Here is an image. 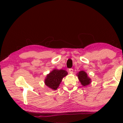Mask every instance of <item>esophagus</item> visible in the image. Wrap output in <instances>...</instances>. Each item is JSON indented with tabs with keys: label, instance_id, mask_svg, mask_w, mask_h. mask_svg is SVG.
Returning a JSON list of instances; mask_svg holds the SVG:
<instances>
[{
	"label": "esophagus",
	"instance_id": "esophagus-1",
	"mask_svg": "<svg viewBox=\"0 0 123 123\" xmlns=\"http://www.w3.org/2000/svg\"><path fill=\"white\" fill-rule=\"evenodd\" d=\"M68 71H69V73L70 74H73V69H69V70H68Z\"/></svg>",
	"mask_w": 123,
	"mask_h": 123
}]
</instances>
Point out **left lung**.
I'll return each instance as SVG.
<instances>
[{
	"instance_id": "left-lung-1",
	"label": "left lung",
	"mask_w": 123,
	"mask_h": 123,
	"mask_svg": "<svg viewBox=\"0 0 123 123\" xmlns=\"http://www.w3.org/2000/svg\"><path fill=\"white\" fill-rule=\"evenodd\" d=\"M78 80L83 86H86L90 85L91 83V79L88 76L87 73L83 70L79 72L77 74Z\"/></svg>"
}]
</instances>
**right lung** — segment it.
Wrapping results in <instances>:
<instances>
[{
	"mask_svg": "<svg viewBox=\"0 0 123 123\" xmlns=\"http://www.w3.org/2000/svg\"><path fill=\"white\" fill-rule=\"evenodd\" d=\"M67 74L68 72L66 70L54 69L48 74H47L45 79V85L51 90L54 91L56 90L59 86L63 78Z\"/></svg>",
	"mask_w": 123,
	"mask_h": 123,
	"instance_id": "1",
	"label": "right lung"
}]
</instances>
